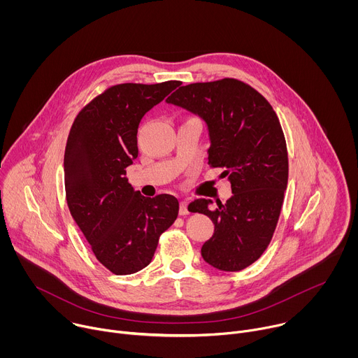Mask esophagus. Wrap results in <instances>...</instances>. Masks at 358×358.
Masks as SVG:
<instances>
[{
	"mask_svg": "<svg viewBox=\"0 0 358 358\" xmlns=\"http://www.w3.org/2000/svg\"><path fill=\"white\" fill-rule=\"evenodd\" d=\"M189 211H188V203L187 201H181L180 202V215H188Z\"/></svg>",
	"mask_w": 358,
	"mask_h": 358,
	"instance_id": "34e87169",
	"label": "esophagus"
}]
</instances>
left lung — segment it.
I'll return each instance as SVG.
<instances>
[{"label": "left lung", "instance_id": "obj_1", "mask_svg": "<svg viewBox=\"0 0 358 358\" xmlns=\"http://www.w3.org/2000/svg\"><path fill=\"white\" fill-rule=\"evenodd\" d=\"M167 103L207 123L208 164L224 169L231 181L232 196L224 206L211 208L206 198L188 206L215 225L202 258L220 271H242L266 250L283 206L289 160L280 122L258 90L232 78L181 86Z\"/></svg>", "mask_w": 358, "mask_h": 358}]
</instances>
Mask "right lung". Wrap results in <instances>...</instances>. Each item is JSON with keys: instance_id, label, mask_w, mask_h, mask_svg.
<instances>
[{"instance_id": "obj_1", "label": "right lung", "mask_w": 358, "mask_h": 358, "mask_svg": "<svg viewBox=\"0 0 358 358\" xmlns=\"http://www.w3.org/2000/svg\"><path fill=\"white\" fill-rule=\"evenodd\" d=\"M177 86L178 80L110 86L78 113L68 136L64 171L71 215L96 259L115 275L145 268L178 215L176 196L147 198L126 177L138 155L141 117Z\"/></svg>"}]
</instances>
